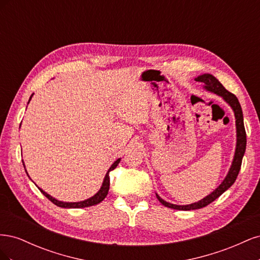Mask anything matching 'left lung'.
<instances>
[{"instance_id": "left-lung-1", "label": "left lung", "mask_w": 260, "mask_h": 260, "mask_svg": "<svg viewBox=\"0 0 260 260\" xmlns=\"http://www.w3.org/2000/svg\"><path fill=\"white\" fill-rule=\"evenodd\" d=\"M195 81L203 82L205 84L204 85V88H205L207 91L221 96L226 103L232 107L234 116H235V124H237V148H235L234 158L231 165V168L229 172H228L225 179L222 181V183L220 184L214 192L210 193L208 196L204 198L203 200L199 201L198 203H193V204H190V205H175V204H170V203H167L166 201H164L156 194L157 199H158V201L162 204L164 206L172 208V209H177V210H194V209L203 208L209 205L210 203L214 202L216 199L219 198L220 195L224 193L228 188L235 182V180H237L241 169L243 156L246 149V132H245V128H244L242 107L240 105L238 98L235 96L233 93L228 91L212 75H209V74L201 75L198 78H195Z\"/></svg>"}]
</instances>
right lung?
I'll return each mask as SVG.
<instances>
[{
    "label": "right lung",
    "instance_id": "add662e5",
    "mask_svg": "<svg viewBox=\"0 0 260 260\" xmlns=\"http://www.w3.org/2000/svg\"><path fill=\"white\" fill-rule=\"evenodd\" d=\"M31 98H32V95L30 96L29 101L31 100ZM28 103H29V102H28ZM119 161H120V158L117 159V160L112 165L111 168L108 169L107 174H106V176H105V178H104L103 184H102V186H101V188H100V191H99L95 195L92 196V198H90V199H88V200H85V201L77 202V203H65V202H60V201H57V200H55L54 198H52V196L49 195L48 193H45L43 190H41L40 187H39V190H40L41 193H42L44 196H46V198H48L53 204H55V205L58 206V207H62V208H83V207H89V206L96 205V204H99V203H101L102 201H103V200L106 198V195L108 194V190H109V172H111L112 170H114V169L117 167V165L119 164ZM23 167H25V166H23Z\"/></svg>",
    "mask_w": 260,
    "mask_h": 260
}]
</instances>
